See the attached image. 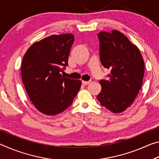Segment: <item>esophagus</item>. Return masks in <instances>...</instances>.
<instances>
[{"label":"esophagus","mask_w":159,"mask_h":159,"mask_svg":"<svg viewBox=\"0 0 159 159\" xmlns=\"http://www.w3.org/2000/svg\"><path fill=\"white\" fill-rule=\"evenodd\" d=\"M89 83H90V81H82V84L83 85H86L89 84Z\"/></svg>","instance_id":"1"}]
</instances>
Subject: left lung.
Returning a JSON list of instances; mask_svg holds the SVG:
<instances>
[{"mask_svg": "<svg viewBox=\"0 0 159 159\" xmlns=\"http://www.w3.org/2000/svg\"><path fill=\"white\" fill-rule=\"evenodd\" d=\"M99 60L104 68L111 71L109 79H102V90L97 96L102 107L113 113H120L131 105L141 89L144 62L137 46L125 35L113 30L101 31Z\"/></svg>", "mask_w": 159, "mask_h": 159, "instance_id": "1", "label": "left lung"}]
</instances>
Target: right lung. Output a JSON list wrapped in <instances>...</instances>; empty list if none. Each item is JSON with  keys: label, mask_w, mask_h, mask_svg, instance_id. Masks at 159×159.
I'll use <instances>...</instances> for the list:
<instances>
[{"label": "right lung", "mask_w": 159, "mask_h": 159, "mask_svg": "<svg viewBox=\"0 0 159 159\" xmlns=\"http://www.w3.org/2000/svg\"><path fill=\"white\" fill-rule=\"evenodd\" d=\"M74 42L71 34L52 35L34 43L23 57L21 79L32 103L43 114L61 113L73 103L81 81L61 76Z\"/></svg>", "instance_id": "obj_1"}]
</instances>
